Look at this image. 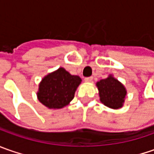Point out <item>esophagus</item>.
<instances>
[{
	"instance_id": "34e87169",
	"label": "esophagus",
	"mask_w": 154,
	"mask_h": 154,
	"mask_svg": "<svg viewBox=\"0 0 154 154\" xmlns=\"http://www.w3.org/2000/svg\"><path fill=\"white\" fill-rule=\"evenodd\" d=\"M92 77H86V78H85V81L86 82H92Z\"/></svg>"
}]
</instances>
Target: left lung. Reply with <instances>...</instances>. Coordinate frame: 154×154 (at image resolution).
<instances>
[{"mask_svg": "<svg viewBox=\"0 0 154 154\" xmlns=\"http://www.w3.org/2000/svg\"><path fill=\"white\" fill-rule=\"evenodd\" d=\"M96 86L99 92L101 103L111 109L122 107L127 91L120 81L112 75H109L106 79L98 81Z\"/></svg>", "mask_w": 154, "mask_h": 154, "instance_id": "1", "label": "left lung"}]
</instances>
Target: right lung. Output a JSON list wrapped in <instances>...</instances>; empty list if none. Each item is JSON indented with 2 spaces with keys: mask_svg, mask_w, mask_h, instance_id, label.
<instances>
[{
  "mask_svg": "<svg viewBox=\"0 0 154 154\" xmlns=\"http://www.w3.org/2000/svg\"><path fill=\"white\" fill-rule=\"evenodd\" d=\"M81 83L77 75H72L63 68L47 74L40 82L37 93L38 100L49 109H61L74 98Z\"/></svg>",
  "mask_w": 154,
  "mask_h": 154,
  "instance_id": "obj_1",
  "label": "right lung"
}]
</instances>
